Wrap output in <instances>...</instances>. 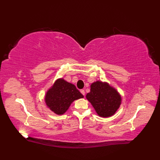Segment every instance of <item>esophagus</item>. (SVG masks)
I'll return each instance as SVG.
<instances>
[{
    "instance_id": "34e87169",
    "label": "esophagus",
    "mask_w": 160,
    "mask_h": 160,
    "mask_svg": "<svg viewBox=\"0 0 160 160\" xmlns=\"http://www.w3.org/2000/svg\"><path fill=\"white\" fill-rule=\"evenodd\" d=\"M80 92H81V93L82 94H83V95H85V90H84V89H81V90H80Z\"/></svg>"
}]
</instances>
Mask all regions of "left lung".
<instances>
[{
  "instance_id": "obj_1",
  "label": "left lung",
  "mask_w": 160,
  "mask_h": 160,
  "mask_svg": "<svg viewBox=\"0 0 160 160\" xmlns=\"http://www.w3.org/2000/svg\"><path fill=\"white\" fill-rule=\"evenodd\" d=\"M86 98L93 105L100 117L108 118L115 113L122 103L118 91L108 83L98 81L91 85V90Z\"/></svg>"
}]
</instances>
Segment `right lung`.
Listing matches in <instances>:
<instances>
[{
    "label": "right lung",
    "mask_w": 160,
    "mask_h": 160,
    "mask_svg": "<svg viewBox=\"0 0 160 160\" xmlns=\"http://www.w3.org/2000/svg\"><path fill=\"white\" fill-rule=\"evenodd\" d=\"M76 87L63 79H58L47 91L45 101L47 107L57 115L64 114L72 101L83 98Z\"/></svg>",
    "instance_id": "right-lung-1"
}]
</instances>
